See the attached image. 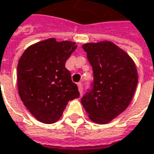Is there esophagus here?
I'll return each mask as SVG.
<instances>
[{
	"mask_svg": "<svg viewBox=\"0 0 154 154\" xmlns=\"http://www.w3.org/2000/svg\"><path fill=\"white\" fill-rule=\"evenodd\" d=\"M77 87H78V91H79L80 94H82L83 93V85H82V84L81 83H78L77 84Z\"/></svg>",
	"mask_w": 154,
	"mask_h": 154,
	"instance_id": "1",
	"label": "esophagus"
}]
</instances>
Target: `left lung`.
Masks as SVG:
<instances>
[{
  "label": "left lung",
  "mask_w": 154,
  "mask_h": 154,
  "mask_svg": "<svg viewBox=\"0 0 154 154\" xmlns=\"http://www.w3.org/2000/svg\"><path fill=\"white\" fill-rule=\"evenodd\" d=\"M82 47L92 66L93 83L81 103L91 120L106 124L130 104L138 85L137 69L130 56L112 42H90Z\"/></svg>",
  "instance_id": "left-lung-1"
}]
</instances>
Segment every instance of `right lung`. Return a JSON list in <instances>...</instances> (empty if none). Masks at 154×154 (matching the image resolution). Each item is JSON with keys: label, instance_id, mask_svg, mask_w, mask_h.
<instances>
[{"label": "right lung", "instance_id": "add662e5", "mask_svg": "<svg viewBox=\"0 0 154 154\" xmlns=\"http://www.w3.org/2000/svg\"><path fill=\"white\" fill-rule=\"evenodd\" d=\"M76 42L50 38L29 46L17 65L20 97L40 122L59 120L69 100L79 97L65 63L76 50Z\"/></svg>", "mask_w": 154, "mask_h": 154}]
</instances>
